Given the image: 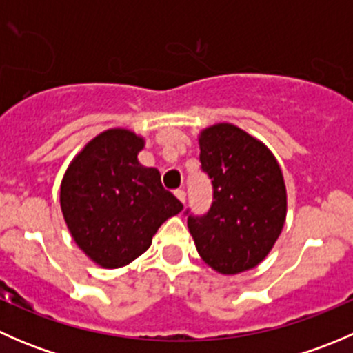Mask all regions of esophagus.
<instances>
[{
    "mask_svg": "<svg viewBox=\"0 0 353 353\" xmlns=\"http://www.w3.org/2000/svg\"><path fill=\"white\" fill-rule=\"evenodd\" d=\"M174 194H176V198H177V199H179V201H181V203H184V201H186V193H184V191H183V190H177V191H176V193H174Z\"/></svg>",
    "mask_w": 353,
    "mask_h": 353,
    "instance_id": "obj_1",
    "label": "esophagus"
}]
</instances>
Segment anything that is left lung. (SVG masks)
<instances>
[{"label":"left lung","mask_w":353,"mask_h":353,"mask_svg":"<svg viewBox=\"0 0 353 353\" xmlns=\"http://www.w3.org/2000/svg\"><path fill=\"white\" fill-rule=\"evenodd\" d=\"M199 162L212 179V206L205 215L184 212L199 256L223 275L254 268L285 223L287 191L279 162L261 141L227 123L201 131Z\"/></svg>","instance_id":"obj_1"}]
</instances>
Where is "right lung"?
Segmentation results:
<instances>
[{"mask_svg":"<svg viewBox=\"0 0 353 353\" xmlns=\"http://www.w3.org/2000/svg\"><path fill=\"white\" fill-rule=\"evenodd\" d=\"M143 138L108 130L74 157L61 183V210L78 248L104 268H121L143 254L152 237L183 203L160 183V172L138 162Z\"/></svg>","mask_w":353,"mask_h":353,"instance_id":"add662e5","label":"right lung"}]
</instances>
